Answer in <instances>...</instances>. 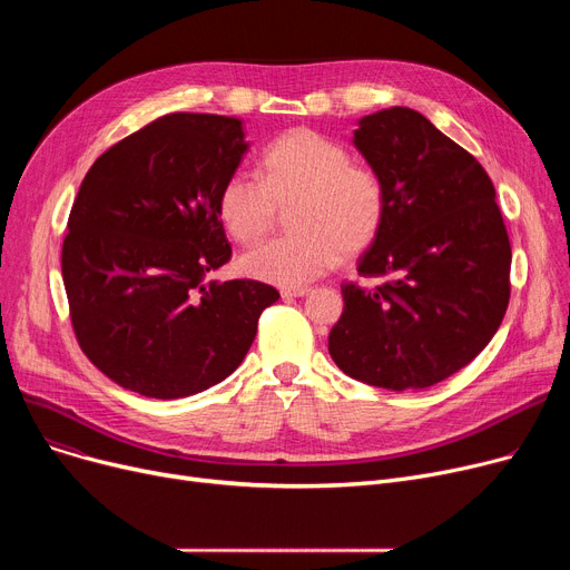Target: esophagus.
Masks as SVG:
<instances>
[{
	"instance_id": "34e87169",
	"label": "esophagus",
	"mask_w": 570,
	"mask_h": 570,
	"mask_svg": "<svg viewBox=\"0 0 570 570\" xmlns=\"http://www.w3.org/2000/svg\"><path fill=\"white\" fill-rule=\"evenodd\" d=\"M279 293H282V297H303V295L309 293V288L307 286H293V288H282Z\"/></svg>"
}]
</instances>
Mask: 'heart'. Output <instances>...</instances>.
Segmentation results:
<instances>
[{
	"mask_svg": "<svg viewBox=\"0 0 570 570\" xmlns=\"http://www.w3.org/2000/svg\"><path fill=\"white\" fill-rule=\"evenodd\" d=\"M295 233L254 247L239 258L252 279L303 286L331 269L342 254H361L379 235L387 196L370 166L353 164L344 145L314 129H293L265 147L261 177L237 170L219 191V217L237 243H256L275 228L291 203Z\"/></svg>",
	"mask_w": 570,
	"mask_h": 570,
	"instance_id": "1",
	"label": "heart"
}]
</instances>
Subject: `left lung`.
<instances>
[{
	"instance_id": "left-lung-1",
	"label": "left lung",
	"mask_w": 570,
	"mask_h": 570,
	"mask_svg": "<svg viewBox=\"0 0 570 570\" xmlns=\"http://www.w3.org/2000/svg\"><path fill=\"white\" fill-rule=\"evenodd\" d=\"M353 145L387 196L357 275L387 282L342 284L327 351L351 379L421 391L466 367L499 331L511 243L485 168L425 115L404 106L365 115Z\"/></svg>"
}]
</instances>
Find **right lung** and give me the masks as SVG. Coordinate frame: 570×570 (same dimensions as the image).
Masks as SVG:
<instances>
[{"instance_id": "1", "label": "right lung", "mask_w": 570, "mask_h": 570, "mask_svg": "<svg viewBox=\"0 0 570 570\" xmlns=\"http://www.w3.org/2000/svg\"><path fill=\"white\" fill-rule=\"evenodd\" d=\"M237 117L164 115L87 170L62 277L82 353L117 385L177 400L237 370L279 301L254 279L209 282L230 258L219 191L247 153Z\"/></svg>"}]
</instances>
